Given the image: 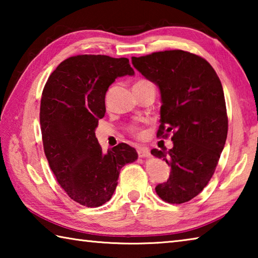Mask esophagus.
I'll return each instance as SVG.
<instances>
[{"instance_id":"34e87169","label":"esophagus","mask_w":258,"mask_h":258,"mask_svg":"<svg viewBox=\"0 0 258 258\" xmlns=\"http://www.w3.org/2000/svg\"><path fill=\"white\" fill-rule=\"evenodd\" d=\"M138 155L139 157H149L150 150L148 148H138Z\"/></svg>"}]
</instances>
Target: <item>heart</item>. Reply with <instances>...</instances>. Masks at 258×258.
Wrapping results in <instances>:
<instances>
[{"instance_id": "b5f03b06", "label": "heart", "mask_w": 258, "mask_h": 258, "mask_svg": "<svg viewBox=\"0 0 258 258\" xmlns=\"http://www.w3.org/2000/svg\"><path fill=\"white\" fill-rule=\"evenodd\" d=\"M143 86H155L152 84V82L148 81V80H139L137 83L134 84V87H143ZM128 133L132 135V137H141V128L139 127L138 125H131L128 127Z\"/></svg>"}]
</instances>
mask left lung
<instances>
[{
  "mask_svg": "<svg viewBox=\"0 0 258 258\" xmlns=\"http://www.w3.org/2000/svg\"><path fill=\"white\" fill-rule=\"evenodd\" d=\"M132 63L159 86L157 137L172 133V149L151 150L171 167L157 195L169 204L189 202L208 184L225 145L229 121L222 83L207 60L183 50L132 56Z\"/></svg>",
  "mask_w": 258,
  "mask_h": 258,
  "instance_id": "left-lung-1",
  "label": "left lung"
}]
</instances>
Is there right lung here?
I'll use <instances>...</instances> for the list:
<instances>
[{"label":"right lung","mask_w":258,"mask_h":258,"mask_svg":"<svg viewBox=\"0 0 258 258\" xmlns=\"http://www.w3.org/2000/svg\"><path fill=\"white\" fill-rule=\"evenodd\" d=\"M134 75L127 58L80 54L63 60L42 92L40 123L51 171L69 198L99 207L115 191L120 169L138 152L119 143L103 154L95 127L106 113L104 98L117 77Z\"/></svg>","instance_id":"add662e5"}]
</instances>
